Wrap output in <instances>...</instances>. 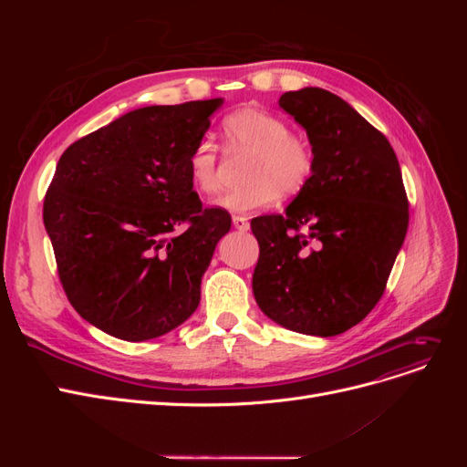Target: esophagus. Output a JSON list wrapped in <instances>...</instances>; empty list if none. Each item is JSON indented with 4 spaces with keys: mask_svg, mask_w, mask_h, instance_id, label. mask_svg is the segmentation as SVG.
I'll return each instance as SVG.
<instances>
[{
    "mask_svg": "<svg viewBox=\"0 0 467 467\" xmlns=\"http://www.w3.org/2000/svg\"><path fill=\"white\" fill-rule=\"evenodd\" d=\"M232 222H234V228L239 230V232H247L249 230V222L244 216H234Z\"/></svg>",
    "mask_w": 467,
    "mask_h": 467,
    "instance_id": "34e87169",
    "label": "esophagus"
}]
</instances>
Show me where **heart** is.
Segmentation results:
<instances>
[{"label": "heart", "instance_id": "obj_1", "mask_svg": "<svg viewBox=\"0 0 467 467\" xmlns=\"http://www.w3.org/2000/svg\"><path fill=\"white\" fill-rule=\"evenodd\" d=\"M225 146L249 151V182L225 192L218 204L232 212L266 208L280 194L302 192L316 171V153L309 140L292 132L288 122L265 109H239L222 122ZM189 177L196 191L216 194L222 185L218 146L208 138L196 142L189 153Z\"/></svg>", "mask_w": 467, "mask_h": 467}]
</instances>
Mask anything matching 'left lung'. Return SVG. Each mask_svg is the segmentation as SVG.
<instances>
[{
    "instance_id": "obj_1",
    "label": "left lung",
    "mask_w": 467,
    "mask_h": 467,
    "mask_svg": "<svg viewBox=\"0 0 467 467\" xmlns=\"http://www.w3.org/2000/svg\"><path fill=\"white\" fill-rule=\"evenodd\" d=\"M278 105L306 129L316 171L285 214L251 220L253 294L282 327L333 337L386 290L409 225L401 169L388 138L341 97L306 88Z\"/></svg>"
}]
</instances>
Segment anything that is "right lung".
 I'll return each mask as SVG.
<instances>
[{"instance_id": "right-lung-1", "label": "right lung", "mask_w": 467, "mask_h": 467, "mask_svg": "<svg viewBox=\"0 0 467 467\" xmlns=\"http://www.w3.org/2000/svg\"><path fill=\"white\" fill-rule=\"evenodd\" d=\"M220 105L126 112L56 165L42 218L62 288L83 319L112 337L148 341L199 307L202 275L232 216L202 208L189 153Z\"/></svg>"}]
</instances>
